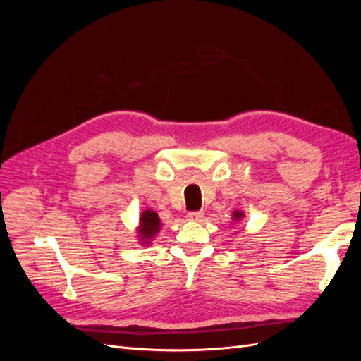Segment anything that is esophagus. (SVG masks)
I'll return each instance as SVG.
<instances>
[{
    "instance_id": "esophagus-1",
    "label": "esophagus",
    "mask_w": 361,
    "mask_h": 361,
    "mask_svg": "<svg viewBox=\"0 0 361 361\" xmlns=\"http://www.w3.org/2000/svg\"><path fill=\"white\" fill-rule=\"evenodd\" d=\"M204 214L202 211H194V212H188L187 214V220L190 221H202Z\"/></svg>"
}]
</instances>
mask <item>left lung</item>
Wrapping results in <instances>:
<instances>
[{
	"instance_id": "1",
	"label": "left lung",
	"mask_w": 361,
	"mask_h": 361,
	"mask_svg": "<svg viewBox=\"0 0 361 361\" xmlns=\"http://www.w3.org/2000/svg\"><path fill=\"white\" fill-rule=\"evenodd\" d=\"M232 216H233L235 221H239V220H241V218L244 216V212H243V211H235V212L232 214Z\"/></svg>"
}]
</instances>
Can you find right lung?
<instances>
[{"label":"right lung","instance_id":"1","mask_svg":"<svg viewBox=\"0 0 361 361\" xmlns=\"http://www.w3.org/2000/svg\"><path fill=\"white\" fill-rule=\"evenodd\" d=\"M161 228V221L159 216L155 211L146 209L143 214L140 215V227H138V233H140V243L141 244H150L154 236L159 232Z\"/></svg>","mask_w":361,"mask_h":361}]
</instances>
